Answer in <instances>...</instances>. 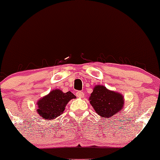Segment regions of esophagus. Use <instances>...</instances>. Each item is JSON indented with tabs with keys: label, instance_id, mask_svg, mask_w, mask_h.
I'll return each instance as SVG.
<instances>
[{
	"label": "esophagus",
	"instance_id": "34e87169",
	"mask_svg": "<svg viewBox=\"0 0 160 160\" xmlns=\"http://www.w3.org/2000/svg\"><path fill=\"white\" fill-rule=\"evenodd\" d=\"M76 95L77 97H78V98H82V97H84V93L82 91H78L76 92Z\"/></svg>",
	"mask_w": 160,
	"mask_h": 160
}]
</instances>
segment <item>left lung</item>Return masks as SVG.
Returning <instances> with one entry per match:
<instances>
[{"mask_svg": "<svg viewBox=\"0 0 160 160\" xmlns=\"http://www.w3.org/2000/svg\"><path fill=\"white\" fill-rule=\"evenodd\" d=\"M123 98L120 93L109 90L102 85H97L93 88L89 100L99 116L111 118L122 111L124 106Z\"/></svg>", "mask_w": 160, "mask_h": 160, "instance_id": "left-lung-1", "label": "left lung"}]
</instances>
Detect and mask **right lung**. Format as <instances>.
<instances>
[{
    "label": "right lung",
    "instance_id": "right-lung-1",
    "mask_svg": "<svg viewBox=\"0 0 160 160\" xmlns=\"http://www.w3.org/2000/svg\"><path fill=\"white\" fill-rule=\"evenodd\" d=\"M75 98L76 96L71 92L65 93L60 89L52 90L48 95L38 100L37 112L41 119L54 120L63 113L69 101Z\"/></svg>",
    "mask_w": 160,
    "mask_h": 160
}]
</instances>
